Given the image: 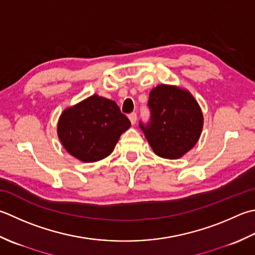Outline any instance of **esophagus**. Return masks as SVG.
Wrapping results in <instances>:
<instances>
[{
	"mask_svg": "<svg viewBox=\"0 0 255 255\" xmlns=\"http://www.w3.org/2000/svg\"><path fill=\"white\" fill-rule=\"evenodd\" d=\"M129 121H130V123L132 125L136 124V122H137V114L136 113H131L130 115H129Z\"/></svg>",
	"mask_w": 255,
	"mask_h": 255,
	"instance_id": "34e87169",
	"label": "esophagus"
}]
</instances>
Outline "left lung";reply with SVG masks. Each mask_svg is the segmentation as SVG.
Segmentation results:
<instances>
[{"label": "left lung", "instance_id": "1", "mask_svg": "<svg viewBox=\"0 0 255 255\" xmlns=\"http://www.w3.org/2000/svg\"><path fill=\"white\" fill-rule=\"evenodd\" d=\"M149 123L139 127L153 152L166 159H178L200 138L203 115L200 106L186 89L159 85L149 94Z\"/></svg>", "mask_w": 255, "mask_h": 255}]
</instances>
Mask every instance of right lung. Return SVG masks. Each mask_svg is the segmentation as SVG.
<instances>
[{"label": "right lung", "instance_id": "add662e5", "mask_svg": "<svg viewBox=\"0 0 255 255\" xmlns=\"http://www.w3.org/2000/svg\"><path fill=\"white\" fill-rule=\"evenodd\" d=\"M130 122L118 105L93 95L59 117L57 134L66 150L84 162H95L109 156Z\"/></svg>", "mask_w": 255, "mask_h": 255}]
</instances>
